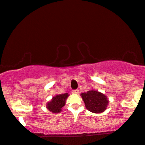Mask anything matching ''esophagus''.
I'll return each instance as SVG.
<instances>
[{
    "label": "esophagus",
    "instance_id": "esophagus-1",
    "mask_svg": "<svg viewBox=\"0 0 145 145\" xmlns=\"http://www.w3.org/2000/svg\"><path fill=\"white\" fill-rule=\"evenodd\" d=\"M72 93L74 94V95H77V94L79 93V90L76 89V90H73L72 91Z\"/></svg>",
    "mask_w": 145,
    "mask_h": 145
}]
</instances>
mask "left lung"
I'll return each mask as SVG.
<instances>
[{
	"label": "left lung",
	"mask_w": 145,
	"mask_h": 145,
	"mask_svg": "<svg viewBox=\"0 0 145 145\" xmlns=\"http://www.w3.org/2000/svg\"><path fill=\"white\" fill-rule=\"evenodd\" d=\"M86 109L92 113H101L107 109L109 99L105 94L95 89L81 93Z\"/></svg>",
	"instance_id": "left-lung-1"
}]
</instances>
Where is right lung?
I'll return each instance as SVG.
<instances>
[{"label": "right lung", "mask_w": 145, "mask_h": 145, "mask_svg": "<svg viewBox=\"0 0 145 145\" xmlns=\"http://www.w3.org/2000/svg\"><path fill=\"white\" fill-rule=\"evenodd\" d=\"M69 95L67 93L59 94L52 97L51 101L46 103V108L52 113H58L62 111V107L65 105L67 98Z\"/></svg>", "instance_id": "1"}]
</instances>
